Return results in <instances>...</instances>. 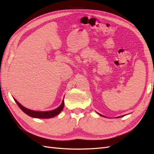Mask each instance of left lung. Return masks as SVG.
<instances>
[{
	"label": "left lung",
	"instance_id": "left-lung-1",
	"mask_svg": "<svg viewBox=\"0 0 154 154\" xmlns=\"http://www.w3.org/2000/svg\"><path fill=\"white\" fill-rule=\"evenodd\" d=\"M99 115H100V116H102V115H100V114H99Z\"/></svg>",
	"mask_w": 154,
	"mask_h": 154
}]
</instances>
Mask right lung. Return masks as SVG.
I'll return each mask as SVG.
<instances>
[{"label": "right lung", "mask_w": 154, "mask_h": 154, "mask_svg": "<svg viewBox=\"0 0 154 154\" xmlns=\"http://www.w3.org/2000/svg\"><path fill=\"white\" fill-rule=\"evenodd\" d=\"M15 101L16 103L18 105L19 107L23 110L25 113L27 114L29 116L32 117H35V118H43V119H46V118H51V117H54L56 116L57 115L62 111V109L64 108V100H63L62 104L60 105V106H59L57 108H56L54 110L51 111H48V112H37V111H33V110H31L29 109L26 108L24 107L22 105L17 101L16 99H15Z\"/></svg>", "instance_id": "1"}]
</instances>
